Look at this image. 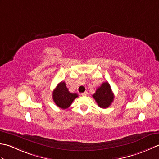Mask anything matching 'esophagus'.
<instances>
[{
  "label": "esophagus",
  "mask_w": 159,
  "mask_h": 159,
  "mask_svg": "<svg viewBox=\"0 0 159 159\" xmlns=\"http://www.w3.org/2000/svg\"><path fill=\"white\" fill-rule=\"evenodd\" d=\"M87 95H88V93H87V92H84V93H81V95H82V96H86Z\"/></svg>",
  "instance_id": "esophagus-1"
}]
</instances>
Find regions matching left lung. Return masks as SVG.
<instances>
[{
    "label": "left lung",
    "mask_w": 159,
    "mask_h": 159,
    "mask_svg": "<svg viewBox=\"0 0 159 159\" xmlns=\"http://www.w3.org/2000/svg\"><path fill=\"white\" fill-rule=\"evenodd\" d=\"M93 98L100 108H107L111 106L114 100V94L109 83L107 82L102 83L101 86L98 88L95 93L93 95Z\"/></svg>",
    "instance_id": "8db88e82"
}]
</instances>
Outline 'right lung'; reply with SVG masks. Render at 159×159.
<instances>
[{
	"label": "right lung",
	"instance_id": "right-lung-1",
	"mask_svg": "<svg viewBox=\"0 0 159 159\" xmlns=\"http://www.w3.org/2000/svg\"><path fill=\"white\" fill-rule=\"evenodd\" d=\"M78 95L76 93H71L67 89L64 82L57 84L53 92V99L56 104L60 108L66 109L71 105L74 99Z\"/></svg>",
	"mask_w": 159,
	"mask_h": 159
}]
</instances>
